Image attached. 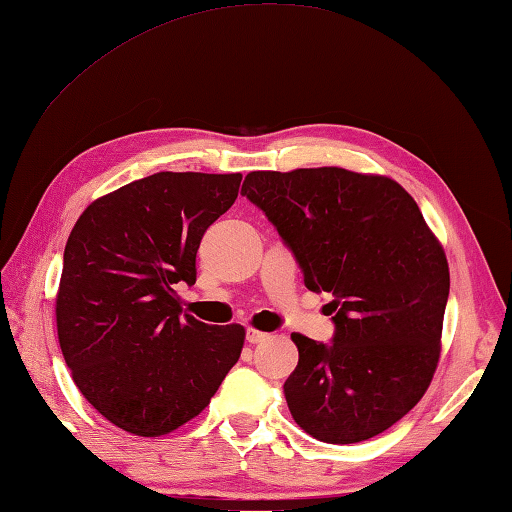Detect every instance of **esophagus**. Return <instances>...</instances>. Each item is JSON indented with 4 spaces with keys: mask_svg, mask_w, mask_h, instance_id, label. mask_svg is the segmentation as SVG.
Returning a JSON list of instances; mask_svg holds the SVG:
<instances>
[{
    "mask_svg": "<svg viewBox=\"0 0 512 512\" xmlns=\"http://www.w3.org/2000/svg\"><path fill=\"white\" fill-rule=\"evenodd\" d=\"M270 338V334H266V331H259V329H248L246 331V340L251 342V344H261V342H266Z\"/></svg>",
    "mask_w": 512,
    "mask_h": 512,
    "instance_id": "34e87169",
    "label": "esophagus"
}]
</instances>
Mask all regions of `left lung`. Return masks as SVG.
<instances>
[{
	"instance_id": "8db88e82",
	"label": "left lung",
	"mask_w": 512,
	"mask_h": 512,
	"mask_svg": "<svg viewBox=\"0 0 512 512\" xmlns=\"http://www.w3.org/2000/svg\"><path fill=\"white\" fill-rule=\"evenodd\" d=\"M242 194L275 224L307 290L329 292L336 336L292 334L285 401L303 432L368 441L417 406L441 358L449 266L414 198L382 174L344 168L248 172Z\"/></svg>"
}]
</instances>
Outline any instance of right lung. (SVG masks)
Here are the masks:
<instances>
[{"label": "right lung", "mask_w": 512, "mask_h": 512, "mask_svg": "<svg viewBox=\"0 0 512 512\" xmlns=\"http://www.w3.org/2000/svg\"><path fill=\"white\" fill-rule=\"evenodd\" d=\"M242 174L157 172L95 198L69 233L56 292L71 379L106 421L163 436L209 406L240 360L246 329L183 314L202 235Z\"/></svg>", "instance_id": "1"}]
</instances>
